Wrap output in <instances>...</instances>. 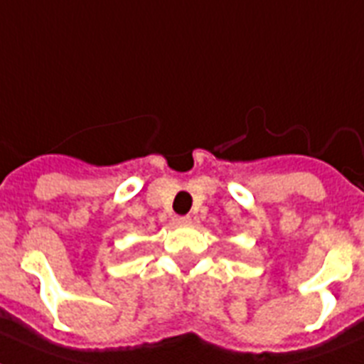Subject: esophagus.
I'll list each match as a JSON object with an SVG mask.
<instances>
[{
    "instance_id": "34e87169",
    "label": "esophagus",
    "mask_w": 364,
    "mask_h": 364,
    "mask_svg": "<svg viewBox=\"0 0 364 364\" xmlns=\"http://www.w3.org/2000/svg\"><path fill=\"white\" fill-rule=\"evenodd\" d=\"M191 216H177V218H173V225H191Z\"/></svg>"
}]
</instances>
